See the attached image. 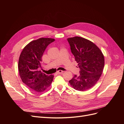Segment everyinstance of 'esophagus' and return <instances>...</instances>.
I'll return each instance as SVG.
<instances>
[{
  "label": "esophagus",
  "instance_id": "esophagus-1",
  "mask_svg": "<svg viewBox=\"0 0 124 124\" xmlns=\"http://www.w3.org/2000/svg\"><path fill=\"white\" fill-rule=\"evenodd\" d=\"M57 74H62V73H63V71H62V70H58V71H57Z\"/></svg>",
  "mask_w": 124,
  "mask_h": 124
}]
</instances>
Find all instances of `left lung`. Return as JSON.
Segmentation results:
<instances>
[{"label":"left lung","instance_id":"8db88e82","mask_svg":"<svg viewBox=\"0 0 124 124\" xmlns=\"http://www.w3.org/2000/svg\"><path fill=\"white\" fill-rule=\"evenodd\" d=\"M67 40L80 69V74L74 75L69 83L77 91H86L94 86L100 78L104 68V56L96 44L87 39L74 37Z\"/></svg>","mask_w":124,"mask_h":124}]
</instances>
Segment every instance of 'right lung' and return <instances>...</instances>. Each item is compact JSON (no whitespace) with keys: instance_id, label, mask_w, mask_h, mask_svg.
Listing matches in <instances>:
<instances>
[{"instance_id":"obj_1","label":"right lung","mask_w":124,"mask_h":124,"mask_svg":"<svg viewBox=\"0 0 124 124\" xmlns=\"http://www.w3.org/2000/svg\"><path fill=\"white\" fill-rule=\"evenodd\" d=\"M54 39L42 38L29 43L21 52L18 68L24 83L33 91L41 93L50 87L53 80V75L47 76L38 71L41 67L42 56L46 48Z\"/></svg>"}]
</instances>
